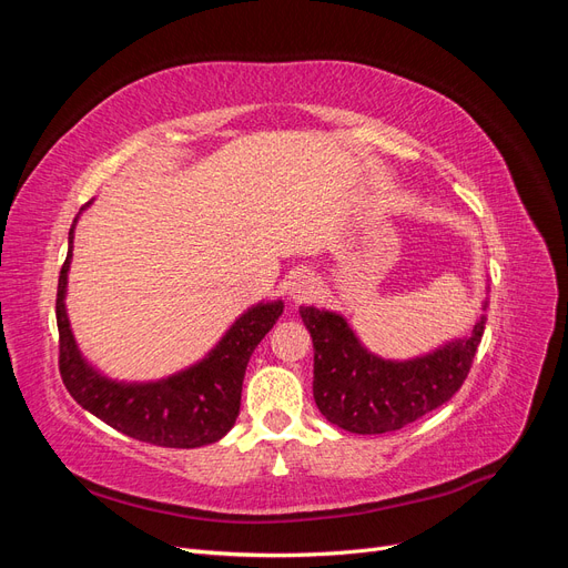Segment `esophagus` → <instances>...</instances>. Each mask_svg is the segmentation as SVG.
Listing matches in <instances>:
<instances>
[{"mask_svg": "<svg viewBox=\"0 0 568 568\" xmlns=\"http://www.w3.org/2000/svg\"><path fill=\"white\" fill-rule=\"evenodd\" d=\"M315 288H317L315 277H313L311 272H305V270L294 272L288 277V282H286V294H288L291 301H296V303L311 298L315 294Z\"/></svg>", "mask_w": 568, "mask_h": 568, "instance_id": "34e87169", "label": "esophagus"}]
</instances>
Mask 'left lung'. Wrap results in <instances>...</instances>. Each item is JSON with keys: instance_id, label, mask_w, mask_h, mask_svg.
<instances>
[{"instance_id": "1", "label": "left lung", "mask_w": 568, "mask_h": 568, "mask_svg": "<svg viewBox=\"0 0 568 568\" xmlns=\"http://www.w3.org/2000/svg\"><path fill=\"white\" fill-rule=\"evenodd\" d=\"M486 307L488 298L480 311ZM301 317L315 348L317 409L343 432L363 436L398 432L448 403L467 379L486 329L480 315L469 334L417 357L388 359L372 353L341 313L301 305Z\"/></svg>"}]
</instances>
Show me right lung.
Here are the masks:
<instances>
[{
  "mask_svg": "<svg viewBox=\"0 0 568 568\" xmlns=\"http://www.w3.org/2000/svg\"><path fill=\"white\" fill-rule=\"evenodd\" d=\"M92 201L82 205L68 232V255L57 291L59 369L68 393L82 409L134 440L161 448H201L217 443L239 417L246 365L257 343L284 313V301L251 305L209 353L175 374L153 382L113 379L82 355L65 307L75 225Z\"/></svg>",
  "mask_w": 568,
  "mask_h": 568,
  "instance_id": "obj_1",
  "label": "right lung"
}]
</instances>
